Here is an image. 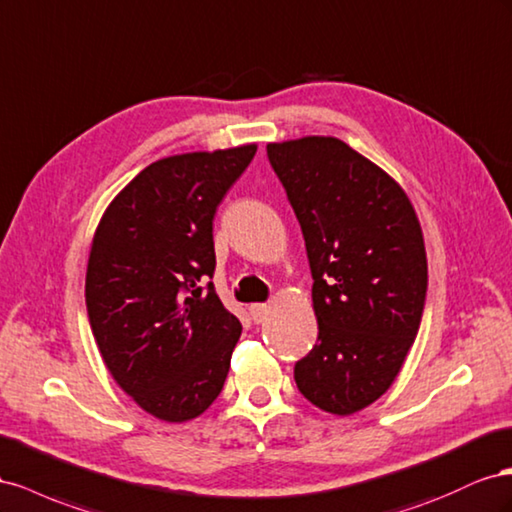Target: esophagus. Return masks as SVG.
Instances as JSON below:
<instances>
[{
  "instance_id": "obj_1",
  "label": "esophagus",
  "mask_w": 512,
  "mask_h": 512,
  "mask_svg": "<svg viewBox=\"0 0 512 512\" xmlns=\"http://www.w3.org/2000/svg\"><path fill=\"white\" fill-rule=\"evenodd\" d=\"M251 317L255 324H261V321L268 319V313H270V306L268 304H251Z\"/></svg>"
}]
</instances>
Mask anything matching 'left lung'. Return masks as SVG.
Wrapping results in <instances>:
<instances>
[{
  "instance_id": "8db88e82",
  "label": "left lung",
  "mask_w": 512,
  "mask_h": 512,
  "mask_svg": "<svg viewBox=\"0 0 512 512\" xmlns=\"http://www.w3.org/2000/svg\"><path fill=\"white\" fill-rule=\"evenodd\" d=\"M313 274L317 343L296 362L319 410L356 414L397 379L427 296V253L410 197L337 137L268 143Z\"/></svg>"
}]
</instances>
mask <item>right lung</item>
<instances>
[{
    "label": "right lung",
    "mask_w": 512,
    "mask_h": 512,
    "mask_svg": "<svg viewBox=\"0 0 512 512\" xmlns=\"http://www.w3.org/2000/svg\"><path fill=\"white\" fill-rule=\"evenodd\" d=\"M257 152L160 158L130 180L96 227L87 317L118 386L165 422L201 416L221 394L242 326L214 285L212 221Z\"/></svg>",
    "instance_id": "obj_1"
}]
</instances>
